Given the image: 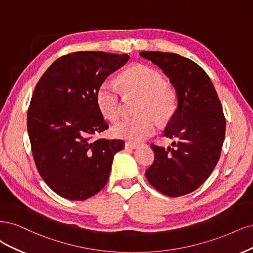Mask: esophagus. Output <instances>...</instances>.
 Here are the masks:
<instances>
[{
	"label": "esophagus",
	"instance_id": "34e87169",
	"mask_svg": "<svg viewBox=\"0 0 253 253\" xmlns=\"http://www.w3.org/2000/svg\"><path fill=\"white\" fill-rule=\"evenodd\" d=\"M140 144H136V143H132V142H126L125 143V148L126 149H137L140 147Z\"/></svg>",
	"mask_w": 253,
	"mask_h": 253
}]
</instances>
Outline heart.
<instances>
[{
  "mask_svg": "<svg viewBox=\"0 0 253 253\" xmlns=\"http://www.w3.org/2000/svg\"><path fill=\"white\" fill-rule=\"evenodd\" d=\"M140 95L137 112L140 115L122 120L112 127V134L132 143L142 142L157 130L156 116L166 121L174 110L175 95L164 84L160 72L146 65L137 64L122 72L115 82H104L96 91V104L102 115L110 121L119 119L122 111V96Z\"/></svg>",
  "mask_w": 253,
  "mask_h": 253,
  "instance_id": "heart-1",
  "label": "heart"
}]
</instances>
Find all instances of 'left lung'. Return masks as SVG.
Returning a JSON list of instances; mask_svg holds the SVG:
<instances>
[{"mask_svg":"<svg viewBox=\"0 0 253 253\" xmlns=\"http://www.w3.org/2000/svg\"><path fill=\"white\" fill-rule=\"evenodd\" d=\"M169 78L177 105L164 131L174 138L173 148L151 145L153 164L146 170L148 182L168 197H181L198 189L212 172L221 156L226 120L214 86L197 63L184 56L142 51Z\"/></svg>","mask_w":253,"mask_h":253,"instance_id":"8db88e82","label":"left lung"}]
</instances>
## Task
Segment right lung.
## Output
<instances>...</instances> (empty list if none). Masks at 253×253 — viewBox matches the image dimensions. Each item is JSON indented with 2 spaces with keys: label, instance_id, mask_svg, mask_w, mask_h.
<instances>
[{
  "label": "right lung",
  "instance_id": "right-lung-1",
  "mask_svg": "<svg viewBox=\"0 0 253 253\" xmlns=\"http://www.w3.org/2000/svg\"><path fill=\"white\" fill-rule=\"evenodd\" d=\"M128 54L79 51L61 56L38 82L27 113L32 156L40 175L61 197L84 201L107 183L121 140H92L108 129L96 91Z\"/></svg>",
  "mask_w": 253,
  "mask_h": 253
}]
</instances>
